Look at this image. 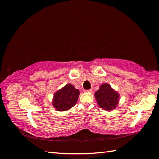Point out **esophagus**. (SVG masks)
I'll use <instances>...</instances> for the list:
<instances>
[{"label": "esophagus", "instance_id": "34e87169", "mask_svg": "<svg viewBox=\"0 0 159 159\" xmlns=\"http://www.w3.org/2000/svg\"><path fill=\"white\" fill-rule=\"evenodd\" d=\"M92 90L91 89H88V90H85V92H88V93H91Z\"/></svg>", "mask_w": 159, "mask_h": 159}]
</instances>
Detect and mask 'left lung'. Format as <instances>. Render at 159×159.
I'll return each mask as SVG.
<instances>
[{"label": "left lung", "mask_w": 159, "mask_h": 159, "mask_svg": "<svg viewBox=\"0 0 159 159\" xmlns=\"http://www.w3.org/2000/svg\"><path fill=\"white\" fill-rule=\"evenodd\" d=\"M97 103L101 108L111 111L118 105L119 95L108 84H103L95 93Z\"/></svg>", "instance_id": "left-lung-1"}]
</instances>
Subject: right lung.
<instances>
[{"mask_svg":"<svg viewBox=\"0 0 159 159\" xmlns=\"http://www.w3.org/2000/svg\"><path fill=\"white\" fill-rule=\"evenodd\" d=\"M79 95L78 89L71 84H67L55 93L52 105L57 111H65L74 106L78 102Z\"/></svg>","mask_w":159,"mask_h":159,"instance_id":"add662e5","label":"right lung"}]
</instances>
